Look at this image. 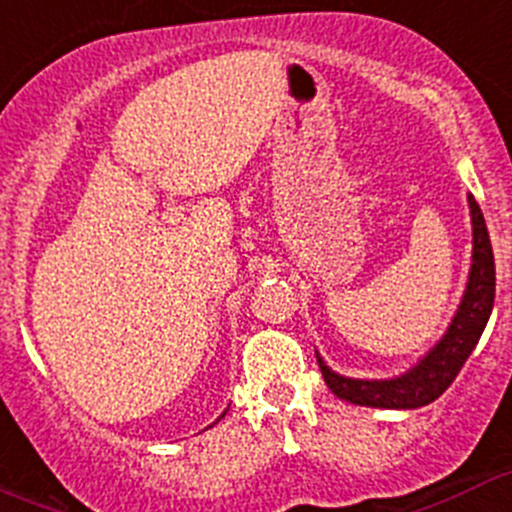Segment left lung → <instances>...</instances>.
Instances as JSON below:
<instances>
[{
  "label": "left lung",
  "mask_w": 512,
  "mask_h": 512,
  "mask_svg": "<svg viewBox=\"0 0 512 512\" xmlns=\"http://www.w3.org/2000/svg\"><path fill=\"white\" fill-rule=\"evenodd\" d=\"M468 206L470 221H473V263H470L463 301H460L445 336L435 343V348H430L428 356H423L418 366H413L403 376L388 378V381H358V378L338 376L316 353L323 381L341 401L368 408L428 406L435 398L443 396L445 388L455 381L463 363L478 346L480 333H483L490 311H493L495 261L483 211L475 204L473 196H468Z\"/></svg>",
  "instance_id": "1"
}]
</instances>
